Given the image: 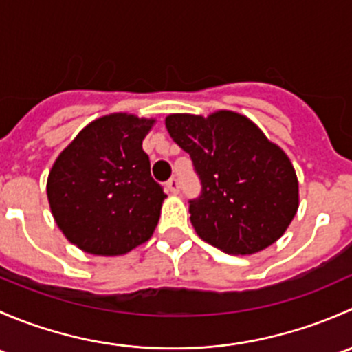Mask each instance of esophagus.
<instances>
[{
    "label": "esophagus",
    "instance_id": "esophagus-1",
    "mask_svg": "<svg viewBox=\"0 0 352 352\" xmlns=\"http://www.w3.org/2000/svg\"><path fill=\"white\" fill-rule=\"evenodd\" d=\"M166 189H168L170 194H179L180 190V184L177 179H170L168 182H166Z\"/></svg>",
    "mask_w": 352,
    "mask_h": 352
}]
</instances>
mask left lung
I'll return each instance as SVG.
<instances>
[{
  "label": "left lung",
  "instance_id": "obj_1",
  "mask_svg": "<svg viewBox=\"0 0 352 352\" xmlns=\"http://www.w3.org/2000/svg\"><path fill=\"white\" fill-rule=\"evenodd\" d=\"M165 126L201 179V196L189 201V212L204 242L250 255L285 235L300 204L296 172L248 117L232 110L170 113Z\"/></svg>",
  "mask_w": 352,
  "mask_h": 352
}]
</instances>
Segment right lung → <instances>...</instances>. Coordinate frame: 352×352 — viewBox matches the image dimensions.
Instances as JSON below:
<instances>
[{"label":"right lung","instance_id":"right-lung-1","mask_svg":"<svg viewBox=\"0 0 352 352\" xmlns=\"http://www.w3.org/2000/svg\"><path fill=\"white\" fill-rule=\"evenodd\" d=\"M153 124L109 113L83 127L56 158L47 177L51 212L63 235L87 254L124 255L153 235L166 197L143 151Z\"/></svg>","mask_w":352,"mask_h":352}]
</instances>
